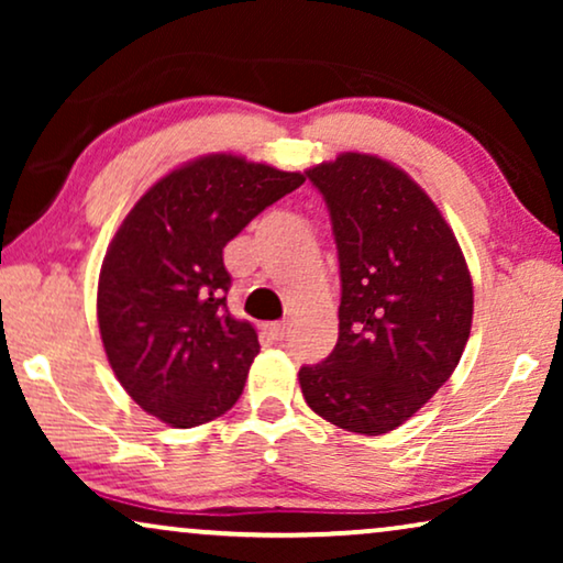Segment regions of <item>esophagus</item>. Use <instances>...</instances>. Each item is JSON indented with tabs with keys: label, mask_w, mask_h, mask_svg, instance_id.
Instances as JSON below:
<instances>
[{
	"label": "esophagus",
	"mask_w": 563,
	"mask_h": 563,
	"mask_svg": "<svg viewBox=\"0 0 563 563\" xmlns=\"http://www.w3.org/2000/svg\"><path fill=\"white\" fill-rule=\"evenodd\" d=\"M266 330H268V335L274 338V341H284V338L289 335L291 325H289V322H268Z\"/></svg>",
	"instance_id": "34e87169"
}]
</instances>
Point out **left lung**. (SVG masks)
I'll list each match as a JSON object with an SVG mask.
<instances>
[{"label":"left lung","instance_id":"left-lung-1","mask_svg":"<svg viewBox=\"0 0 563 563\" xmlns=\"http://www.w3.org/2000/svg\"><path fill=\"white\" fill-rule=\"evenodd\" d=\"M305 174L333 222L341 307L333 353L299 368V387L333 426L389 433L456 368L472 333V274L441 210L399 166L341 153Z\"/></svg>","mask_w":563,"mask_h":563}]
</instances>
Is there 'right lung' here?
Listing matches in <instances>:
<instances>
[{
  "mask_svg": "<svg viewBox=\"0 0 563 563\" xmlns=\"http://www.w3.org/2000/svg\"><path fill=\"white\" fill-rule=\"evenodd\" d=\"M305 174L210 153L174 168L114 233L97 287L107 361L130 397L172 428L225 415L258 353L228 312L222 249Z\"/></svg>",
  "mask_w": 563,
  "mask_h": 563,
  "instance_id": "add662e5",
  "label": "right lung"
}]
</instances>
